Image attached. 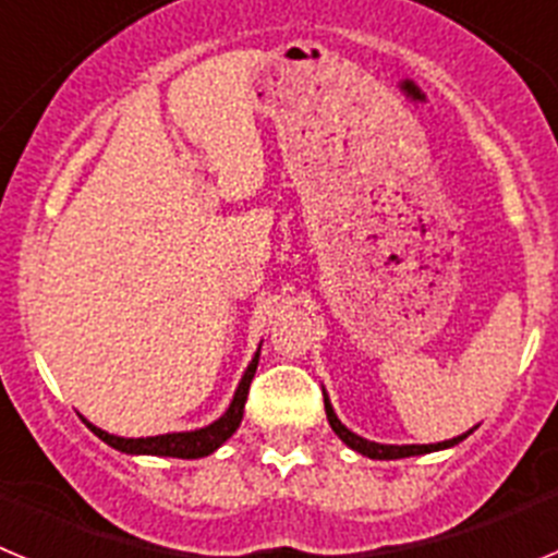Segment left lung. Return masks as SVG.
Instances as JSON below:
<instances>
[{
	"mask_svg": "<svg viewBox=\"0 0 558 558\" xmlns=\"http://www.w3.org/2000/svg\"><path fill=\"white\" fill-rule=\"evenodd\" d=\"M324 408H327V418L329 425H332V430L338 433L340 441H347L352 450H357L360 456H368V458H377V461H393V458H408V456H425V452H433V450H445V447H452L458 445V441H463V438L470 436V433H463V436L458 438H450V441H438V445H377V441H366V438H360L357 433L349 430L347 425H340V418L335 416L332 405H329V399L324 397Z\"/></svg>",
	"mask_w": 558,
	"mask_h": 558,
	"instance_id": "left-lung-1",
	"label": "left lung"
}]
</instances>
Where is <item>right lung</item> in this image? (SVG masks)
I'll list each match as a JSON object with an SVG mask.
<instances>
[{"mask_svg":"<svg viewBox=\"0 0 558 558\" xmlns=\"http://www.w3.org/2000/svg\"><path fill=\"white\" fill-rule=\"evenodd\" d=\"M256 363H259V352L254 354L251 360V366L245 368L243 379H240V386H236L234 399H231L229 411L218 418V422H211L209 427H201V430L192 433H167V436H150V438H120L111 436V433L100 430V427L88 425V430L95 433L97 438H102L106 445H111L113 450L120 452H131V456H167V458H204L209 452L218 450L223 445L226 438L240 427V418H243V408L245 399H248V388L251 379H254Z\"/></svg>","mask_w":558,"mask_h":558,"instance_id":"obj_1","label":"right lung"}]
</instances>
